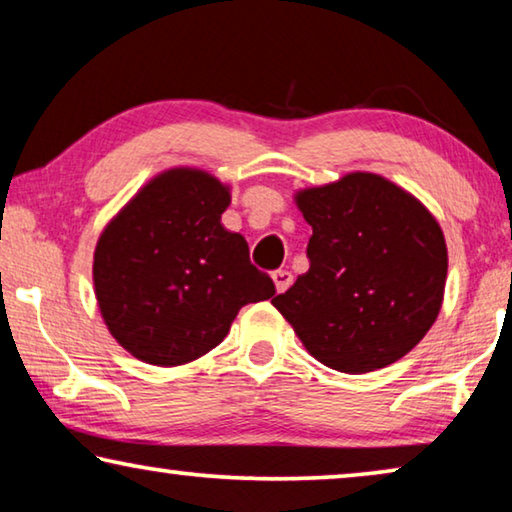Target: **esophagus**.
Instances as JSON below:
<instances>
[{"label": "esophagus", "mask_w": 512, "mask_h": 512, "mask_svg": "<svg viewBox=\"0 0 512 512\" xmlns=\"http://www.w3.org/2000/svg\"><path fill=\"white\" fill-rule=\"evenodd\" d=\"M271 278H273V285H276V292H278V294L287 292L289 285H292V282H294V276H292V273L285 271V269L273 271V273H271Z\"/></svg>", "instance_id": "esophagus-1"}]
</instances>
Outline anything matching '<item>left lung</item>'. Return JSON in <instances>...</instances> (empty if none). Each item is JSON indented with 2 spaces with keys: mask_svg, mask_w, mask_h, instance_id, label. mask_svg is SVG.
I'll use <instances>...</instances> for the list:
<instances>
[{
  "mask_svg": "<svg viewBox=\"0 0 512 512\" xmlns=\"http://www.w3.org/2000/svg\"><path fill=\"white\" fill-rule=\"evenodd\" d=\"M310 269L271 303L303 347L361 375L409 354L437 322L448 250L425 204L375 172L301 188Z\"/></svg>",
  "mask_w": 512,
  "mask_h": 512,
  "instance_id": "obj_1",
  "label": "left lung"
}]
</instances>
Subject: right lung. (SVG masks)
I'll return each mask as SVG.
<instances>
[{
    "mask_svg": "<svg viewBox=\"0 0 512 512\" xmlns=\"http://www.w3.org/2000/svg\"><path fill=\"white\" fill-rule=\"evenodd\" d=\"M232 186L200 167L151 177L103 227L94 294L112 338L140 361L174 368L225 340L239 310L276 294L248 243L220 218Z\"/></svg>",
    "mask_w": 512,
    "mask_h": 512,
    "instance_id": "right-lung-1",
    "label": "right lung"
}]
</instances>
